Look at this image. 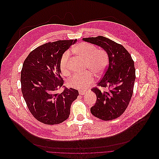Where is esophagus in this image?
<instances>
[{
  "instance_id": "34e87169",
  "label": "esophagus",
  "mask_w": 159,
  "mask_h": 159,
  "mask_svg": "<svg viewBox=\"0 0 159 159\" xmlns=\"http://www.w3.org/2000/svg\"><path fill=\"white\" fill-rule=\"evenodd\" d=\"M79 93H80V95H84L86 94V91H80Z\"/></svg>"
}]
</instances>
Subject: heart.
<instances>
[{"label": "heart", "instance_id": "b5f03b06", "mask_svg": "<svg viewBox=\"0 0 159 159\" xmlns=\"http://www.w3.org/2000/svg\"><path fill=\"white\" fill-rule=\"evenodd\" d=\"M71 51L77 56L86 61V68L95 75L100 76L105 70L108 63V56L106 51L103 49H97L94 45L83 42L71 48ZM69 51L65 52L61 57L59 62L61 71L63 74L69 72ZM94 76L90 71L83 74H75L72 76L67 82L70 87L84 89L93 81Z\"/></svg>", "mask_w": 159, "mask_h": 159}]
</instances>
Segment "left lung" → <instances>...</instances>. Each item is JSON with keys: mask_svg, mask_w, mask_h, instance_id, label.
<instances>
[{"mask_svg": "<svg viewBox=\"0 0 159 159\" xmlns=\"http://www.w3.org/2000/svg\"><path fill=\"white\" fill-rule=\"evenodd\" d=\"M102 48L108 54L109 65L97 86L91 91L97 102L91 109L93 115L108 121L121 116L129 106L134 91L135 69L131 55L122 45L103 37L83 38ZM102 87L107 91L101 90Z\"/></svg>", "mask_w": 159, "mask_h": 159, "instance_id": "1", "label": "left lung"}]
</instances>
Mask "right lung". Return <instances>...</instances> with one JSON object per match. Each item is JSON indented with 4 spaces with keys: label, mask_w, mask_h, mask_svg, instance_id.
I'll return each mask as SVG.
<instances>
[{
    "label": "right lung",
    "mask_w": 159,
    "mask_h": 159,
    "mask_svg": "<svg viewBox=\"0 0 159 159\" xmlns=\"http://www.w3.org/2000/svg\"><path fill=\"white\" fill-rule=\"evenodd\" d=\"M75 40L57 41L41 45L25 59L20 74L21 90L27 106L33 116L46 125L59 124L67 120L78 90L65 88L57 92L64 81L59 62Z\"/></svg>",
    "instance_id": "obj_1"
}]
</instances>
